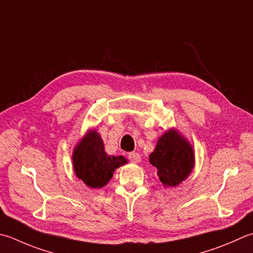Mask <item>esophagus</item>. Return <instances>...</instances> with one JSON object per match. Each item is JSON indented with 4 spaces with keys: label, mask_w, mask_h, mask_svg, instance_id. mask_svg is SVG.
Here are the masks:
<instances>
[{
    "label": "esophagus",
    "mask_w": 253,
    "mask_h": 253,
    "mask_svg": "<svg viewBox=\"0 0 253 253\" xmlns=\"http://www.w3.org/2000/svg\"><path fill=\"white\" fill-rule=\"evenodd\" d=\"M128 159H129V161L132 163H137L141 160V157L138 152L132 151V152L128 153Z\"/></svg>",
    "instance_id": "34e87169"
}]
</instances>
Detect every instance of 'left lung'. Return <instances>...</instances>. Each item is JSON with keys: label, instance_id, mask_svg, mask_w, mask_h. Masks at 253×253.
<instances>
[{"label": "left lung", "instance_id": "left-lung-1", "mask_svg": "<svg viewBox=\"0 0 253 253\" xmlns=\"http://www.w3.org/2000/svg\"><path fill=\"white\" fill-rule=\"evenodd\" d=\"M149 161L158 169L163 185L176 186L186 179L194 167V152L184 138L174 130H169L159 138Z\"/></svg>", "mask_w": 253, "mask_h": 253}]
</instances>
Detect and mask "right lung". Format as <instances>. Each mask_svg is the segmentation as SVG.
Returning a JSON list of instances; mask_svg holds the SVG:
<instances>
[{
	"instance_id": "obj_1",
	"label": "right lung",
	"mask_w": 253,
	"mask_h": 253,
	"mask_svg": "<svg viewBox=\"0 0 253 253\" xmlns=\"http://www.w3.org/2000/svg\"><path fill=\"white\" fill-rule=\"evenodd\" d=\"M72 159L77 176L92 189L105 186L115 169L127 162L122 156L106 155L102 138L95 130L88 131L76 147Z\"/></svg>"
}]
</instances>
